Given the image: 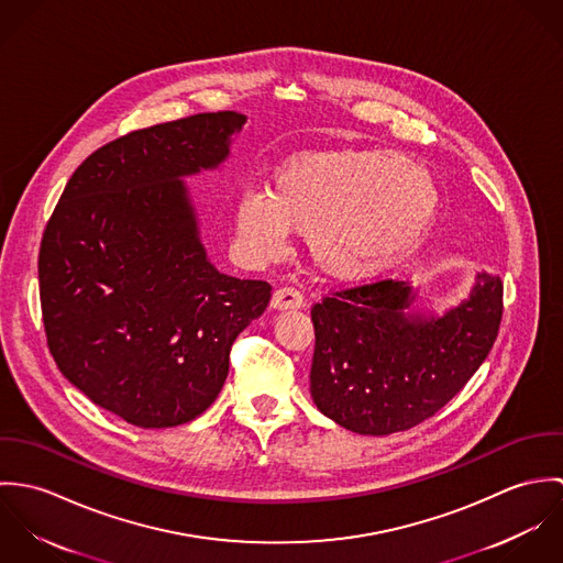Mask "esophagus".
I'll list each match as a JSON object with an SVG mask.
<instances>
[{"mask_svg":"<svg viewBox=\"0 0 563 563\" xmlns=\"http://www.w3.org/2000/svg\"><path fill=\"white\" fill-rule=\"evenodd\" d=\"M303 295L292 288V286H284L279 290L273 292V299H271V306L275 310H297V308H303Z\"/></svg>","mask_w":563,"mask_h":563,"instance_id":"34e87169","label":"esophagus"}]
</instances>
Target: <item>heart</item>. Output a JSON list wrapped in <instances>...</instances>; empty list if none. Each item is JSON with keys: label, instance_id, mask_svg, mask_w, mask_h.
<instances>
[{"label": "heart", "instance_id": "obj_1", "mask_svg": "<svg viewBox=\"0 0 563 563\" xmlns=\"http://www.w3.org/2000/svg\"><path fill=\"white\" fill-rule=\"evenodd\" d=\"M438 208L433 177L405 156L379 150L308 154L275 170L268 195H242L236 236L246 255L273 260L292 230L308 236L324 275L366 282L424 242Z\"/></svg>", "mask_w": 563, "mask_h": 563}]
</instances>
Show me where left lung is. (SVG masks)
<instances>
[{"instance_id": "1", "label": "left lung", "mask_w": 563, "mask_h": 563, "mask_svg": "<svg viewBox=\"0 0 563 563\" xmlns=\"http://www.w3.org/2000/svg\"><path fill=\"white\" fill-rule=\"evenodd\" d=\"M407 282L377 279L312 306L310 393L340 427L362 435L411 429L451 401L487 357L503 319V282L479 273L466 301L442 317L409 312Z\"/></svg>"}]
</instances>
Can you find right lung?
I'll return each instance as SVG.
<instances>
[{"instance_id": "obj_1", "label": "right lung", "mask_w": 563, "mask_h": 563, "mask_svg": "<svg viewBox=\"0 0 563 563\" xmlns=\"http://www.w3.org/2000/svg\"><path fill=\"white\" fill-rule=\"evenodd\" d=\"M246 117L203 112L130 132L81 162L38 251L49 353L90 401L162 429L219 397L230 349L271 284L219 273L181 177L217 168Z\"/></svg>"}]
</instances>
